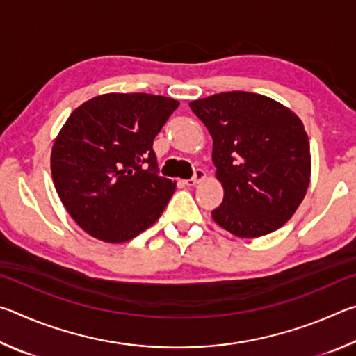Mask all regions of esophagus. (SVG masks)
<instances>
[{
    "instance_id": "obj_1",
    "label": "esophagus",
    "mask_w": 356,
    "mask_h": 356,
    "mask_svg": "<svg viewBox=\"0 0 356 356\" xmlns=\"http://www.w3.org/2000/svg\"><path fill=\"white\" fill-rule=\"evenodd\" d=\"M204 179H206V171H204V170H196L195 171V176H193L190 180H185V185L186 186H196L197 184H201Z\"/></svg>"
}]
</instances>
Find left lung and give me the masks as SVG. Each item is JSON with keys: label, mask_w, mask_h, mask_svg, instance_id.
<instances>
[{"label": "left lung", "mask_w": 356, "mask_h": 356, "mask_svg": "<svg viewBox=\"0 0 356 356\" xmlns=\"http://www.w3.org/2000/svg\"><path fill=\"white\" fill-rule=\"evenodd\" d=\"M213 140L225 197L212 218L240 238H257L292 218L311 180L301 119L267 95L232 91L190 102Z\"/></svg>", "instance_id": "1"}]
</instances>
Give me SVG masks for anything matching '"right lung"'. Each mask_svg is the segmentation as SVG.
<instances>
[{
    "label": "right lung",
    "mask_w": 356,
    "mask_h": 356,
    "mask_svg": "<svg viewBox=\"0 0 356 356\" xmlns=\"http://www.w3.org/2000/svg\"><path fill=\"white\" fill-rule=\"evenodd\" d=\"M179 102L102 94L72 111L51 147L56 193L74 221L105 243H124L160 218L176 182L159 176L154 138Z\"/></svg>",
    "instance_id": "add662e5"
}]
</instances>
